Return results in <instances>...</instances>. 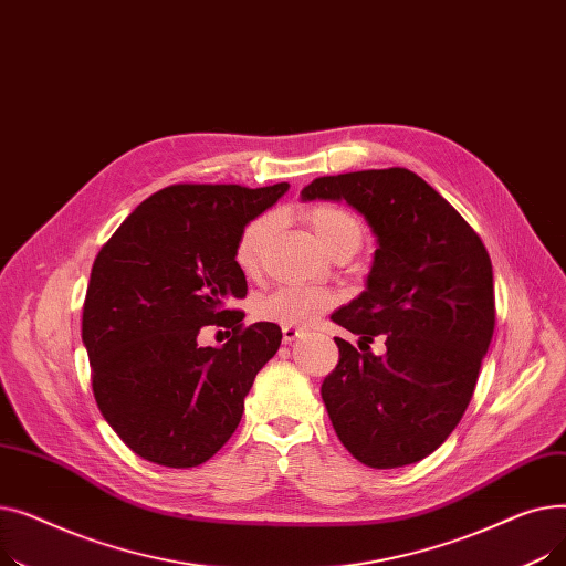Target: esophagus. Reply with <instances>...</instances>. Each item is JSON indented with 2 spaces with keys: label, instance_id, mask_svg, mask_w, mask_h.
<instances>
[{
  "label": "esophagus",
  "instance_id": "1",
  "mask_svg": "<svg viewBox=\"0 0 566 566\" xmlns=\"http://www.w3.org/2000/svg\"><path fill=\"white\" fill-rule=\"evenodd\" d=\"M301 328H295V325H284L282 328V339H284V344H291V342H295L301 337Z\"/></svg>",
  "mask_w": 566,
  "mask_h": 566
}]
</instances>
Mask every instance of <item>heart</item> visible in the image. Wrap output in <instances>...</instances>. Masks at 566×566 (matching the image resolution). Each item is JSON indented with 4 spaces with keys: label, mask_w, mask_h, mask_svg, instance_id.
I'll list each match as a JSON object with an SVG mask.
<instances>
[{
    "label": "heart",
    "mask_w": 566,
    "mask_h": 566,
    "mask_svg": "<svg viewBox=\"0 0 566 566\" xmlns=\"http://www.w3.org/2000/svg\"><path fill=\"white\" fill-rule=\"evenodd\" d=\"M307 222L312 224L321 245L335 252L342 245H360L363 227L348 211L339 206H314L307 211ZM275 227V218L271 213L256 216L250 220L235 241V263L243 273H256L263 248L271 238ZM335 305V293L321 286H280L273 293L263 295L256 301L254 314L261 321L280 323V325H305L318 318L323 312H328Z\"/></svg>",
    "instance_id": "b5f03b06"
}]
</instances>
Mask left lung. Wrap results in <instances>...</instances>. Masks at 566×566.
Wrapping results in <instances>:
<instances>
[{
    "instance_id": "obj_1",
    "label": "left lung",
    "mask_w": 566,
    "mask_h": 566,
    "mask_svg": "<svg viewBox=\"0 0 566 566\" xmlns=\"http://www.w3.org/2000/svg\"><path fill=\"white\" fill-rule=\"evenodd\" d=\"M303 201H346L376 235L367 289L331 318L385 337V355L335 337L339 363L321 397L344 448L369 468L422 461L448 440L478 385L495 328L482 238L424 178L403 167L321 176Z\"/></svg>"
}]
</instances>
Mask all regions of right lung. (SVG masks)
Wrapping results in <instances>:
<instances>
[{"instance_id":"obj_1","label":"right lung","mask_w":566,"mask_h":566,"mask_svg":"<svg viewBox=\"0 0 566 566\" xmlns=\"http://www.w3.org/2000/svg\"><path fill=\"white\" fill-rule=\"evenodd\" d=\"M289 184H178L142 201L98 252L82 310L92 388L107 424L142 459L195 468L243 418L259 369L282 342L277 323L243 325L235 263L241 229ZM218 324L220 349L196 335Z\"/></svg>"}]
</instances>
